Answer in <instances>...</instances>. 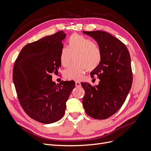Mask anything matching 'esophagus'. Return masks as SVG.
<instances>
[{
  "mask_svg": "<svg viewBox=\"0 0 151 151\" xmlns=\"http://www.w3.org/2000/svg\"><path fill=\"white\" fill-rule=\"evenodd\" d=\"M75 86L76 87H80V86H81V83H80V82H78V81H76V82H75Z\"/></svg>",
  "mask_w": 151,
  "mask_h": 151,
  "instance_id": "34e87169",
  "label": "esophagus"
}]
</instances>
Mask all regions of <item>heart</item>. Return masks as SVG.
Masks as SVG:
<instances>
[{"mask_svg":"<svg viewBox=\"0 0 151 151\" xmlns=\"http://www.w3.org/2000/svg\"><path fill=\"white\" fill-rule=\"evenodd\" d=\"M67 47L61 48L59 56L60 64L67 67L74 55L75 62L64 71L68 80H79L87 69L92 71L101 63L103 53L97 42L80 34H73L67 40Z\"/></svg>","mask_w":151,"mask_h":151,"instance_id":"heart-1","label":"heart"}]
</instances>
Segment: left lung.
Wrapping results in <instances>:
<instances>
[{"instance_id": "left-lung-1", "label": "left lung", "mask_w": 151, "mask_h": 151, "mask_svg": "<svg viewBox=\"0 0 151 151\" xmlns=\"http://www.w3.org/2000/svg\"><path fill=\"white\" fill-rule=\"evenodd\" d=\"M97 41L103 53L101 63L91 72L97 76L98 86L81 83L85 91L83 106L86 114L96 119H106L121 109L131 89L133 73L126 45L119 39L101 30L83 31Z\"/></svg>"}]
</instances>
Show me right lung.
Segmentation results:
<instances>
[{
    "instance_id": "right-lung-1",
    "label": "right lung",
    "mask_w": 151,
    "mask_h": 151,
    "mask_svg": "<svg viewBox=\"0 0 151 151\" xmlns=\"http://www.w3.org/2000/svg\"><path fill=\"white\" fill-rule=\"evenodd\" d=\"M65 37L60 30L26 45L15 60L13 80L20 105L30 118L44 124L59 121L65 113L74 81L52 80L60 67L59 56Z\"/></svg>"
}]
</instances>
